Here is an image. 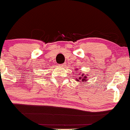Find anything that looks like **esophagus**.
I'll list each match as a JSON object with an SVG mask.
<instances>
[{
	"instance_id": "obj_1",
	"label": "esophagus",
	"mask_w": 130,
	"mask_h": 130,
	"mask_svg": "<svg viewBox=\"0 0 130 130\" xmlns=\"http://www.w3.org/2000/svg\"><path fill=\"white\" fill-rule=\"evenodd\" d=\"M66 66V64H61V66H62V67H64Z\"/></svg>"
}]
</instances>
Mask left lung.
Segmentation results:
<instances>
[{
	"instance_id": "1",
	"label": "left lung",
	"mask_w": 130,
	"mask_h": 130,
	"mask_svg": "<svg viewBox=\"0 0 130 130\" xmlns=\"http://www.w3.org/2000/svg\"><path fill=\"white\" fill-rule=\"evenodd\" d=\"M77 70H78V69H77V68H76V69H75V71H77ZM81 72H80L79 74V73H78V74H77V77H75V78H76V81H77V82H79V83H81V82L86 83V81H87L86 75H85L83 73H82L81 74ZM87 75L88 76V74H87Z\"/></svg>"
}]
</instances>
